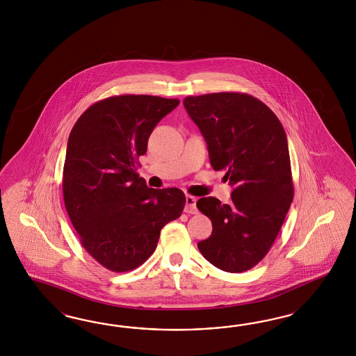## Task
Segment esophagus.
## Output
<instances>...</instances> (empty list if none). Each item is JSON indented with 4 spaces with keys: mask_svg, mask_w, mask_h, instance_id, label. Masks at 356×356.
Instances as JSON below:
<instances>
[{
    "mask_svg": "<svg viewBox=\"0 0 356 356\" xmlns=\"http://www.w3.org/2000/svg\"><path fill=\"white\" fill-rule=\"evenodd\" d=\"M195 202H197L195 197H193V195H186L185 197V213H188V214H197L198 210H197Z\"/></svg>",
    "mask_w": 356,
    "mask_h": 356,
    "instance_id": "esophagus-1",
    "label": "esophagus"
}]
</instances>
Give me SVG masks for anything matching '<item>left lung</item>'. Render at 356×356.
Listing matches in <instances>:
<instances>
[{
	"instance_id": "left-lung-1",
	"label": "left lung",
	"mask_w": 356,
	"mask_h": 356,
	"mask_svg": "<svg viewBox=\"0 0 356 356\" xmlns=\"http://www.w3.org/2000/svg\"><path fill=\"white\" fill-rule=\"evenodd\" d=\"M184 107L205 138L211 167L234 186L229 205L216 197L197 201L213 223L198 249L218 269L247 271L268 254L293 200L286 131L274 112L248 94L186 97Z\"/></svg>"
}]
</instances>
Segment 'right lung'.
<instances>
[{"instance_id": "right-lung-1", "label": "right lung", "mask_w": 356, "mask_h": 356, "mask_svg": "<svg viewBox=\"0 0 356 356\" xmlns=\"http://www.w3.org/2000/svg\"><path fill=\"white\" fill-rule=\"evenodd\" d=\"M179 103L151 95L107 97L87 108L70 131L65 207L83 248L111 271L142 265L163 227L183 213V191L152 189L137 173L151 131Z\"/></svg>"}]
</instances>
